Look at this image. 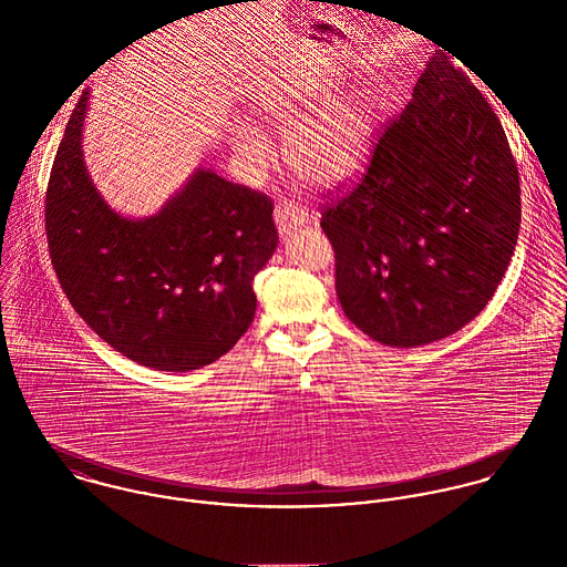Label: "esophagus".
I'll use <instances>...</instances> for the list:
<instances>
[{
  "label": "esophagus",
  "instance_id": "34e87169",
  "mask_svg": "<svg viewBox=\"0 0 567 567\" xmlns=\"http://www.w3.org/2000/svg\"><path fill=\"white\" fill-rule=\"evenodd\" d=\"M275 225H277V231L281 238H288L292 231L301 229L303 225H308L310 220V214L295 205V203H288V200H281L277 207H275Z\"/></svg>",
  "mask_w": 567,
  "mask_h": 567
}]
</instances>
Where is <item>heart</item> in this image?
Returning <instances> with one entry per match:
<instances>
[{
  "instance_id": "b5f03b06",
  "label": "heart",
  "mask_w": 567,
  "mask_h": 567,
  "mask_svg": "<svg viewBox=\"0 0 567 567\" xmlns=\"http://www.w3.org/2000/svg\"><path fill=\"white\" fill-rule=\"evenodd\" d=\"M323 103V107L318 104ZM259 113L286 128V159L306 181L319 187H336L353 178L367 162L375 142V104L367 95L310 102L301 95L268 100ZM231 144L250 174L266 162V144L250 124L231 131Z\"/></svg>"
}]
</instances>
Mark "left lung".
<instances>
[{
    "label": "left lung",
    "instance_id": "left-lung-1",
    "mask_svg": "<svg viewBox=\"0 0 567 567\" xmlns=\"http://www.w3.org/2000/svg\"><path fill=\"white\" fill-rule=\"evenodd\" d=\"M519 220L504 128L436 52L360 185L323 212L347 319L400 349L456 333L497 290Z\"/></svg>",
    "mask_w": 567,
    "mask_h": 567
}]
</instances>
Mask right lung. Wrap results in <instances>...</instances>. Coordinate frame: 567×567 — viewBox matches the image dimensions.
Segmentation results:
<instances>
[{"mask_svg": "<svg viewBox=\"0 0 567 567\" xmlns=\"http://www.w3.org/2000/svg\"><path fill=\"white\" fill-rule=\"evenodd\" d=\"M89 95L68 122L45 194L56 277L84 323L128 360L172 373L207 367L252 323V279L279 243L272 203L200 165L159 212L120 214L82 155Z\"/></svg>", "mask_w": 567, "mask_h": 567, "instance_id": "1", "label": "right lung"}]
</instances>
